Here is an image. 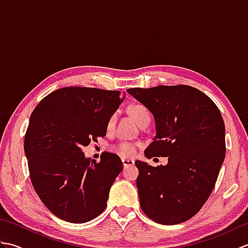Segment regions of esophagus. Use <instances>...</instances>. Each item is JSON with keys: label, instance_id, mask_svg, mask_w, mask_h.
Segmentation results:
<instances>
[{"label": "esophagus", "instance_id": "esophagus-1", "mask_svg": "<svg viewBox=\"0 0 248 248\" xmlns=\"http://www.w3.org/2000/svg\"><path fill=\"white\" fill-rule=\"evenodd\" d=\"M123 164H124V167L132 166L134 164V161L131 159H123Z\"/></svg>", "mask_w": 248, "mask_h": 248}]
</instances>
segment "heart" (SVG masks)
Masks as SVG:
<instances>
[{
    "instance_id": "b5f03b06",
    "label": "heart",
    "mask_w": 248,
    "mask_h": 248,
    "mask_svg": "<svg viewBox=\"0 0 248 248\" xmlns=\"http://www.w3.org/2000/svg\"><path fill=\"white\" fill-rule=\"evenodd\" d=\"M130 112H131V114H132L134 119L138 121V124L140 125L147 120H151V115H150V112L148 110V108L141 104L132 105L130 108ZM115 124H116V114H113L109 116V118L108 120V124H107L108 130H112L114 128ZM136 148H138L136 144L131 143V141L121 140V141H119V143H117L112 147V150L119 156L124 157V159H128V157H132L134 155Z\"/></svg>"
}]
</instances>
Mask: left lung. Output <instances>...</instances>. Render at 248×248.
Here are the masks:
<instances>
[{
    "label": "left lung",
    "instance_id": "left-lung-1",
    "mask_svg": "<svg viewBox=\"0 0 248 248\" xmlns=\"http://www.w3.org/2000/svg\"><path fill=\"white\" fill-rule=\"evenodd\" d=\"M148 108L155 138L146 157L165 156L166 165L136 161L140 204L150 219L176 225L193 217L211 195L225 152V124L207 94L187 85L127 91Z\"/></svg>",
    "mask_w": 248,
    "mask_h": 248
}]
</instances>
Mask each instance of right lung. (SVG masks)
<instances>
[{"label":"right lung","mask_w":248,"mask_h":248,"mask_svg":"<svg viewBox=\"0 0 248 248\" xmlns=\"http://www.w3.org/2000/svg\"><path fill=\"white\" fill-rule=\"evenodd\" d=\"M124 99L118 91L64 87L46 96L31 113L24 138L31 181L59 218L86 223L107 208L123 162L104 152L97 163L82 148L105 136L109 116Z\"/></svg>","instance_id":"1"}]
</instances>
